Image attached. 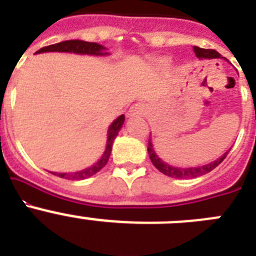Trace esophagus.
Masks as SVG:
<instances>
[{"mask_svg": "<svg viewBox=\"0 0 256 256\" xmlns=\"http://www.w3.org/2000/svg\"><path fill=\"white\" fill-rule=\"evenodd\" d=\"M148 112V108L144 104H136L130 108V115H142Z\"/></svg>", "mask_w": 256, "mask_h": 256, "instance_id": "obj_1", "label": "esophagus"}]
</instances>
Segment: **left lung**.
<instances>
[{
	"mask_svg": "<svg viewBox=\"0 0 256 256\" xmlns=\"http://www.w3.org/2000/svg\"><path fill=\"white\" fill-rule=\"evenodd\" d=\"M194 52L195 55L200 58H220V54L216 52V50H209V48H200L198 46H194ZM148 155H150V159L152 162V164L155 165V168L159 172H162V174L168 176L172 178H180V180H188V178H196L200 177V176H204V174L209 173L212 169H216L219 164H220L223 160L226 159V156L228 155L230 151L224 154L223 156H220L218 160L210 162L208 165H202V166H195V168H176V166H172V165L166 164V162H162L159 156L156 155L155 151L152 148V144H151V140H148Z\"/></svg>",
	"mask_w": 256,
	"mask_h": 256,
	"instance_id": "left-lung-1",
	"label": "left lung"
}]
</instances>
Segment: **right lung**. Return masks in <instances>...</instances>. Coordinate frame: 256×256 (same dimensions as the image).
<instances>
[{
    "label": "right lung",
    "instance_id": "right-lung-1",
    "mask_svg": "<svg viewBox=\"0 0 256 256\" xmlns=\"http://www.w3.org/2000/svg\"><path fill=\"white\" fill-rule=\"evenodd\" d=\"M105 50V47H102L101 44H94V42H84V40H64V42H60V44H50V46L42 47L40 50H38L37 54L40 52H74V54H87V55H108V52H102ZM124 123V115H120L119 118H116L114 122L112 123V126H108V142H106V148L105 152L102 154L101 159L96 162L94 165L90 166V168L84 169V170L76 172V173H58V177L65 178V180H86L88 177H92L94 174H96L97 172H100L101 169L108 164V158H110V154H112V142H114L115 137L118 136V132L122 128ZM56 176V173H54Z\"/></svg>",
    "mask_w": 256,
    "mask_h": 256
}]
</instances>
